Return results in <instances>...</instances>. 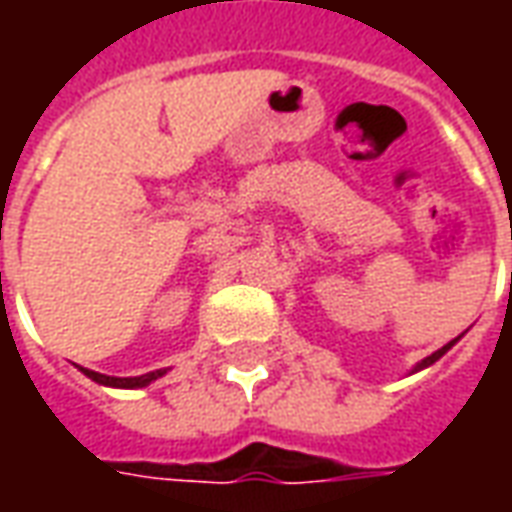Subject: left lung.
Instances as JSON below:
<instances>
[{"label":"left lung","instance_id":"1","mask_svg":"<svg viewBox=\"0 0 512 512\" xmlns=\"http://www.w3.org/2000/svg\"><path fill=\"white\" fill-rule=\"evenodd\" d=\"M458 340H461V337H455V340H452V343H447V345H444V348H439V351H436V354L425 356V359H422V362H417V367H414V370H411V373H417V370H425V367H430V365H433V362H439L441 356L447 354V351H450L452 345L458 343Z\"/></svg>","mask_w":512,"mask_h":512}]
</instances>
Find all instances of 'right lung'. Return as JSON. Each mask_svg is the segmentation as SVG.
<instances>
[{
    "label": "right lung",
    "instance_id": "add662e5",
    "mask_svg": "<svg viewBox=\"0 0 512 512\" xmlns=\"http://www.w3.org/2000/svg\"><path fill=\"white\" fill-rule=\"evenodd\" d=\"M84 376L93 378L95 384L101 386H115V389H139V386H147L150 381L161 378L167 370H153V373H145V376H134V378H117V376H104V373H95V370H87V367H79Z\"/></svg>",
    "mask_w": 512,
    "mask_h": 512
}]
</instances>
